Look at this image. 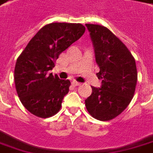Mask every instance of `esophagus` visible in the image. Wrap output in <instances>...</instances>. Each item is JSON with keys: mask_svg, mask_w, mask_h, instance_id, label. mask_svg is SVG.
Returning a JSON list of instances; mask_svg holds the SVG:
<instances>
[{"mask_svg": "<svg viewBox=\"0 0 153 153\" xmlns=\"http://www.w3.org/2000/svg\"><path fill=\"white\" fill-rule=\"evenodd\" d=\"M73 84L74 85H75V86H79V85H81V84L80 83H79V82H77V81H75V80H73Z\"/></svg>", "mask_w": 153, "mask_h": 153, "instance_id": "1", "label": "esophagus"}]
</instances>
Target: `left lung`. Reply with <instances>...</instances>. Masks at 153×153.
<instances>
[{"label":"left lung","instance_id":"8db88e82","mask_svg":"<svg viewBox=\"0 0 153 153\" xmlns=\"http://www.w3.org/2000/svg\"><path fill=\"white\" fill-rule=\"evenodd\" d=\"M99 65L100 88L92 87L85 100L88 112L100 121H108L128 106L136 88L137 73L135 59L117 36L99 25L86 24Z\"/></svg>","mask_w":153,"mask_h":153}]
</instances>
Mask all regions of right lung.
Instances as JSON below:
<instances>
[{
	"label": "right lung",
	"mask_w": 153,
	"mask_h": 153,
	"mask_svg": "<svg viewBox=\"0 0 153 153\" xmlns=\"http://www.w3.org/2000/svg\"><path fill=\"white\" fill-rule=\"evenodd\" d=\"M81 24L51 23L36 33L18 57L15 67L17 94L24 107L37 117L57 114L70 81L60 79L50 71L59 55L84 35Z\"/></svg>",
	"instance_id": "1"
}]
</instances>
